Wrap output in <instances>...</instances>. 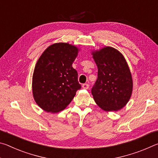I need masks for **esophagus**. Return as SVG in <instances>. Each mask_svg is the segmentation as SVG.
<instances>
[{"mask_svg": "<svg viewBox=\"0 0 158 158\" xmlns=\"http://www.w3.org/2000/svg\"><path fill=\"white\" fill-rule=\"evenodd\" d=\"M82 88L84 89H88L89 88V84H84L82 85Z\"/></svg>", "mask_w": 158, "mask_h": 158, "instance_id": "1", "label": "esophagus"}]
</instances>
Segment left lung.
I'll return each instance as SVG.
<instances>
[{
  "instance_id": "1",
  "label": "left lung",
  "mask_w": 158,
  "mask_h": 158,
  "mask_svg": "<svg viewBox=\"0 0 158 158\" xmlns=\"http://www.w3.org/2000/svg\"><path fill=\"white\" fill-rule=\"evenodd\" d=\"M98 66V79L91 93L101 109L118 111L126 105L132 92V79L122 53L111 47L92 52Z\"/></svg>"
}]
</instances>
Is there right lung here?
Wrapping results in <instances>:
<instances>
[{
	"label": "right lung",
	"mask_w": 158,
	"mask_h": 158,
	"mask_svg": "<svg viewBox=\"0 0 158 158\" xmlns=\"http://www.w3.org/2000/svg\"><path fill=\"white\" fill-rule=\"evenodd\" d=\"M78 48L68 43H56L42 53L35 67L33 95L40 107L47 112L63 110L81 89L73 63Z\"/></svg>",
	"instance_id": "add662e5"
}]
</instances>
